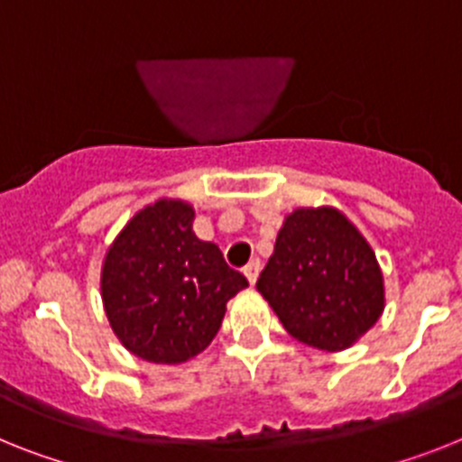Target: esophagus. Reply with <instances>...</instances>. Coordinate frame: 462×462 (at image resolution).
Segmentation results:
<instances>
[{
    "label": "esophagus",
    "mask_w": 462,
    "mask_h": 462,
    "mask_svg": "<svg viewBox=\"0 0 462 462\" xmlns=\"http://www.w3.org/2000/svg\"><path fill=\"white\" fill-rule=\"evenodd\" d=\"M258 273H261V261H258V258H254V261H251L249 265L244 267V277L249 279L251 286L255 284V279H258Z\"/></svg>",
    "instance_id": "obj_1"
}]
</instances>
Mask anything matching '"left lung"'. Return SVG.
I'll return each mask as SVG.
<instances>
[{
  "label": "left lung",
  "mask_w": 462,
  "mask_h": 462,
  "mask_svg": "<svg viewBox=\"0 0 462 462\" xmlns=\"http://www.w3.org/2000/svg\"><path fill=\"white\" fill-rule=\"evenodd\" d=\"M255 289L293 338L327 352L350 347L385 308L375 254L331 207L286 216Z\"/></svg>",
  "instance_id": "8db88e82"
}]
</instances>
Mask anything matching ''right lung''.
I'll return each mask as SVG.
<instances>
[{"instance_id": "right-lung-1", "label": "right lung", "mask_w": 462, "mask_h": 462, "mask_svg": "<svg viewBox=\"0 0 462 462\" xmlns=\"http://www.w3.org/2000/svg\"><path fill=\"white\" fill-rule=\"evenodd\" d=\"M195 211L159 199L126 223L103 263V305L124 347L154 364L199 355L218 333L225 305L249 282L216 244L192 232Z\"/></svg>"}]
</instances>
